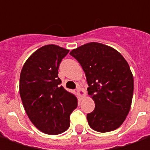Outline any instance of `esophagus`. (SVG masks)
I'll use <instances>...</instances> for the list:
<instances>
[{"label":"esophagus","instance_id":"34e87169","mask_svg":"<svg viewBox=\"0 0 150 150\" xmlns=\"http://www.w3.org/2000/svg\"><path fill=\"white\" fill-rule=\"evenodd\" d=\"M76 91H77V92H78L79 94L81 96H84V95H85V91L83 90V88H80V87L77 88Z\"/></svg>","mask_w":150,"mask_h":150}]
</instances>
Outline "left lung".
<instances>
[{
  "instance_id": "obj_1",
  "label": "left lung",
  "mask_w": 150,
  "mask_h": 150,
  "mask_svg": "<svg viewBox=\"0 0 150 150\" xmlns=\"http://www.w3.org/2000/svg\"><path fill=\"white\" fill-rule=\"evenodd\" d=\"M70 54L84 71L88 93L95 102V109L87 115L88 125L100 132L119 128L129 114L133 94L127 61L117 50L99 42L87 43Z\"/></svg>"
}]
</instances>
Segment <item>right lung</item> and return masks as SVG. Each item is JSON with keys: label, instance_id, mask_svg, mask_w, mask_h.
Here are the masks:
<instances>
[{"label": "right lung", "instance_id": "add662e5", "mask_svg": "<svg viewBox=\"0 0 150 150\" xmlns=\"http://www.w3.org/2000/svg\"><path fill=\"white\" fill-rule=\"evenodd\" d=\"M69 50L56 45L37 50L25 62L20 75V96L24 108L41 132L56 135L70 126V115L77 98L66 91L59 78V67Z\"/></svg>", "mask_w": 150, "mask_h": 150}]
</instances>
